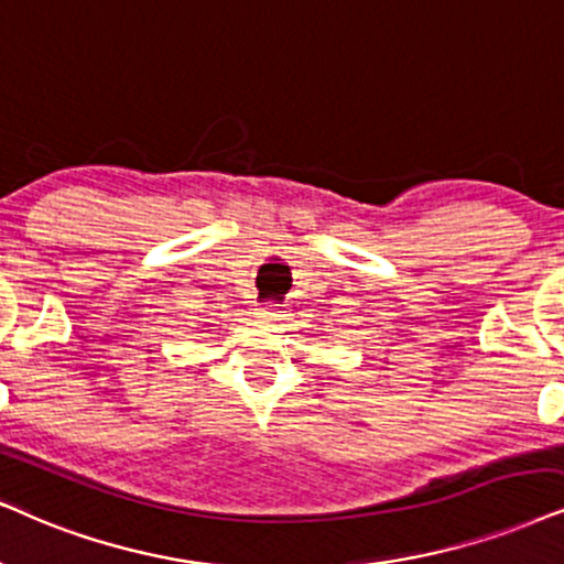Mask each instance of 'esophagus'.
I'll return each mask as SVG.
<instances>
[{"mask_svg": "<svg viewBox=\"0 0 564 564\" xmlns=\"http://www.w3.org/2000/svg\"><path fill=\"white\" fill-rule=\"evenodd\" d=\"M278 306H281V304L265 302V304L260 306V312H258V315H260L262 319H278V317H281V310H278Z\"/></svg>", "mask_w": 564, "mask_h": 564, "instance_id": "esophagus-1", "label": "esophagus"}]
</instances>
